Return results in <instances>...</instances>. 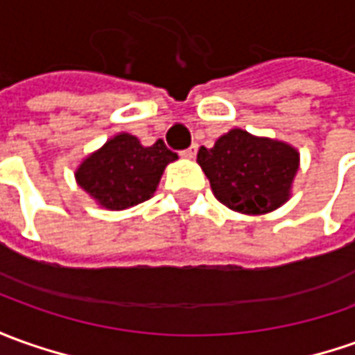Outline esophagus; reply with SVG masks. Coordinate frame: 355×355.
<instances>
[{
	"label": "esophagus",
	"mask_w": 355,
	"mask_h": 355,
	"mask_svg": "<svg viewBox=\"0 0 355 355\" xmlns=\"http://www.w3.org/2000/svg\"><path fill=\"white\" fill-rule=\"evenodd\" d=\"M196 153H198V144H192V146L188 147V149H184V151H182V157L194 159L196 157Z\"/></svg>",
	"instance_id": "1"
}]
</instances>
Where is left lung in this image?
Returning <instances> with one entry per match:
<instances>
[{"instance_id": "left-lung-1", "label": "left lung", "mask_w": 355, "mask_h": 355, "mask_svg": "<svg viewBox=\"0 0 355 355\" xmlns=\"http://www.w3.org/2000/svg\"><path fill=\"white\" fill-rule=\"evenodd\" d=\"M198 165L206 173L214 196L245 216H262L282 208L293 190L299 151L274 137L233 128L214 147L198 149Z\"/></svg>"}]
</instances>
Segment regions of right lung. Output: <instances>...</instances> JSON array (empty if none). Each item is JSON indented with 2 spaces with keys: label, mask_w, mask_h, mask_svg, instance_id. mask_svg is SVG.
Here are the masks:
<instances>
[{
  "label": "right lung",
  "mask_w": 355,
  "mask_h": 355,
  "mask_svg": "<svg viewBox=\"0 0 355 355\" xmlns=\"http://www.w3.org/2000/svg\"><path fill=\"white\" fill-rule=\"evenodd\" d=\"M177 159L163 139L147 147L136 136L120 132L89 153L73 175L77 187L83 188L96 206L120 211L153 196L165 167Z\"/></svg>",
  "instance_id": "1"
}]
</instances>
